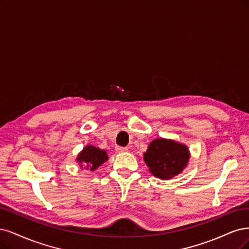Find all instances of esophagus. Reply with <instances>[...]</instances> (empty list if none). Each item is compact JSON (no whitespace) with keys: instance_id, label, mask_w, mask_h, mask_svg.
<instances>
[{"instance_id":"34e87169","label":"esophagus","mask_w":249,"mask_h":249,"mask_svg":"<svg viewBox=\"0 0 249 249\" xmlns=\"http://www.w3.org/2000/svg\"><path fill=\"white\" fill-rule=\"evenodd\" d=\"M128 149L125 147H116V152L117 153H124V152H127Z\"/></svg>"}]
</instances>
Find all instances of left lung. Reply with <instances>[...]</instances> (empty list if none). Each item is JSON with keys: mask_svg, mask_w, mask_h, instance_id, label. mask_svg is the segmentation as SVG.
Instances as JSON below:
<instances>
[{"mask_svg": "<svg viewBox=\"0 0 249 249\" xmlns=\"http://www.w3.org/2000/svg\"><path fill=\"white\" fill-rule=\"evenodd\" d=\"M190 152L186 145L171 139H155L143 153V161L156 178L170 180L188 165Z\"/></svg>", "mask_w": 249, "mask_h": 249, "instance_id": "obj_1", "label": "left lung"}]
</instances>
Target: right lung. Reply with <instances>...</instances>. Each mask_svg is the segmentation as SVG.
Listing matches in <instances>:
<instances>
[{
  "mask_svg": "<svg viewBox=\"0 0 249 249\" xmlns=\"http://www.w3.org/2000/svg\"><path fill=\"white\" fill-rule=\"evenodd\" d=\"M76 162L83 170L87 171H95L102 165L104 162L107 161L108 156L106 150L99 149L92 145H87L76 157Z\"/></svg>",
  "mask_w": 249,
  "mask_h": 249,
  "instance_id": "1",
  "label": "right lung"
}]
</instances>
